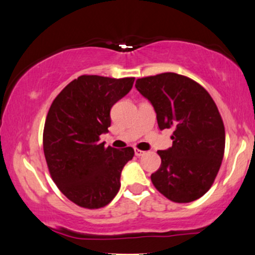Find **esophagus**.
<instances>
[{"label":"esophagus","mask_w":255,"mask_h":255,"mask_svg":"<svg viewBox=\"0 0 255 255\" xmlns=\"http://www.w3.org/2000/svg\"><path fill=\"white\" fill-rule=\"evenodd\" d=\"M134 152H135L136 157H142V155L145 154V152L141 151V149H137V148H135V151H134Z\"/></svg>","instance_id":"34e87169"}]
</instances>
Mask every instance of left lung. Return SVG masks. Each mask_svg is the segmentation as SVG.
<instances>
[{
    "label": "left lung",
    "instance_id": "obj_1",
    "mask_svg": "<svg viewBox=\"0 0 255 255\" xmlns=\"http://www.w3.org/2000/svg\"><path fill=\"white\" fill-rule=\"evenodd\" d=\"M135 88L152 103L159 128L174 129L172 147L158 151L161 165L152 173L153 185L176 203L196 201L211 188L225 154L215 102L197 82L173 72L139 78Z\"/></svg>",
    "mask_w": 255,
    "mask_h": 255
}]
</instances>
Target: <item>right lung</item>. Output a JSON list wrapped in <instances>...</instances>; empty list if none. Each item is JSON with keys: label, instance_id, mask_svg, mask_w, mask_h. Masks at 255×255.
I'll use <instances>...</instances> for the list:
<instances>
[{"label": "right lung", "instance_id": "1", "mask_svg": "<svg viewBox=\"0 0 255 255\" xmlns=\"http://www.w3.org/2000/svg\"><path fill=\"white\" fill-rule=\"evenodd\" d=\"M134 77L81 76L54 98L45 121L44 153L51 177L70 201L87 209L106 207L119 192L131 147L98 142L108 133L110 109L133 87Z\"/></svg>", "mask_w": 255, "mask_h": 255}]
</instances>
